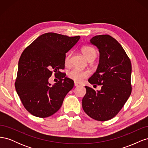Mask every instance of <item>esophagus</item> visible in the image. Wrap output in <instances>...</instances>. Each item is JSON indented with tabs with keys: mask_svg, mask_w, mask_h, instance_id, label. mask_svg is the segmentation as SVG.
<instances>
[{
	"mask_svg": "<svg viewBox=\"0 0 148 148\" xmlns=\"http://www.w3.org/2000/svg\"><path fill=\"white\" fill-rule=\"evenodd\" d=\"M74 85H75V86H80V84L79 83H77V82H75L74 83Z\"/></svg>",
	"mask_w": 148,
	"mask_h": 148,
	"instance_id": "esophagus-1",
	"label": "esophagus"
}]
</instances>
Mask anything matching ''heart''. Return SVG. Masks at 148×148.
I'll use <instances>...</instances> for the list:
<instances>
[{"label":"heart","instance_id":"1","mask_svg":"<svg viewBox=\"0 0 148 148\" xmlns=\"http://www.w3.org/2000/svg\"><path fill=\"white\" fill-rule=\"evenodd\" d=\"M82 52L83 56L86 57V59L89 61H92L97 56V52L96 51V49L91 46H83L82 48ZM70 57L71 53H69L65 58V65H69L70 62ZM68 75L70 78L72 79L75 82L78 83H82L90 75V72H89L88 70H82L81 69L75 68L71 70L70 71H69Z\"/></svg>","mask_w":148,"mask_h":148}]
</instances>
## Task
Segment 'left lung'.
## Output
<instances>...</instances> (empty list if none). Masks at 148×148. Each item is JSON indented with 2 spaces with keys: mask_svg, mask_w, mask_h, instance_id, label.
Returning a JSON list of instances; mask_svg holds the SVG:
<instances>
[{
  "mask_svg": "<svg viewBox=\"0 0 148 148\" xmlns=\"http://www.w3.org/2000/svg\"><path fill=\"white\" fill-rule=\"evenodd\" d=\"M90 42L99 49L100 56L97 70L88 82L101 85V89L85 86L82 107L92 119L106 121L119 112L131 95L132 64L122 46L110 35L96 36Z\"/></svg>",
  "mask_w": 148,
  "mask_h": 148,
  "instance_id": "obj_1",
  "label": "left lung"
}]
</instances>
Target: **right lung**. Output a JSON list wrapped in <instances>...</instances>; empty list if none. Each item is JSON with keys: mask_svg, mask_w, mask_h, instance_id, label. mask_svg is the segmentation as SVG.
I'll use <instances>...</instances> for the list:
<instances>
[{"mask_svg": "<svg viewBox=\"0 0 148 148\" xmlns=\"http://www.w3.org/2000/svg\"><path fill=\"white\" fill-rule=\"evenodd\" d=\"M54 33L39 36L26 47L18 62L15 86L25 108L34 116L46 118L55 114L73 88L72 79L60 69L65 67V53L79 39ZM53 71L61 75L53 86L48 78Z\"/></svg>", "mask_w": 148, "mask_h": 148, "instance_id": "right-lung-1", "label": "right lung"}]
</instances>
